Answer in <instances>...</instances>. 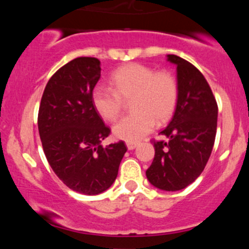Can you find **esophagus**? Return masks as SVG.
<instances>
[{"label":"esophagus","mask_w":249,"mask_h":249,"mask_svg":"<svg viewBox=\"0 0 249 249\" xmlns=\"http://www.w3.org/2000/svg\"><path fill=\"white\" fill-rule=\"evenodd\" d=\"M137 145H138V142H126V146L128 150H133V148L137 147Z\"/></svg>","instance_id":"obj_1"}]
</instances>
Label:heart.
I'll return each instance as SVG.
<instances>
[{"instance_id":"b5f03b06","label":"heart","mask_w":249,"mask_h":249,"mask_svg":"<svg viewBox=\"0 0 249 249\" xmlns=\"http://www.w3.org/2000/svg\"><path fill=\"white\" fill-rule=\"evenodd\" d=\"M110 84L112 90L95 89L93 107L104 121L113 122L121 116L125 102L131 101L133 112L113 126V134L125 142H138L152 130L156 122L164 124L176 110L178 83L168 71L131 63L111 75Z\"/></svg>"}]
</instances>
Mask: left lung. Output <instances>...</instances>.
I'll use <instances>...</instances> for the list:
<instances>
[{"label": "left lung", "mask_w": 249, "mask_h": 249, "mask_svg": "<svg viewBox=\"0 0 249 249\" xmlns=\"http://www.w3.org/2000/svg\"><path fill=\"white\" fill-rule=\"evenodd\" d=\"M167 61L177 65L178 102L172 121L160 134L167 141H153L154 158L146 177L154 187L179 191L192 184L204 171L216 134L218 104L204 75L176 55Z\"/></svg>", "instance_id": "1"}]
</instances>
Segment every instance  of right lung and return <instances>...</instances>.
Wrapping results in <instances>:
<instances>
[{
  "label": "right lung",
  "mask_w": 249,
  "mask_h": 249,
  "mask_svg": "<svg viewBox=\"0 0 249 249\" xmlns=\"http://www.w3.org/2000/svg\"><path fill=\"white\" fill-rule=\"evenodd\" d=\"M101 78V62L78 57L53 73L43 92L38 132L47 160L56 176L76 192L107 191L127 151L124 142L103 146L111 130L97 113L92 92Z\"/></svg>",
  "instance_id": "right-lung-1"
}]
</instances>
